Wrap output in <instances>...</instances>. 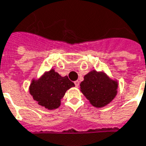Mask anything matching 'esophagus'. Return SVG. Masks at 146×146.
<instances>
[{"mask_svg": "<svg viewBox=\"0 0 146 146\" xmlns=\"http://www.w3.org/2000/svg\"><path fill=\"white\" fill-rule=\"evenodd\" d=\"M74 84H75V85H76V87H78L79 86H80V82H79L78 80H76V81L74 82Z\"/></svg>", "mask_w": 146, "mask_h": 146, "instance_id": "34e87169", "label": "esophagus"}]
</instances>
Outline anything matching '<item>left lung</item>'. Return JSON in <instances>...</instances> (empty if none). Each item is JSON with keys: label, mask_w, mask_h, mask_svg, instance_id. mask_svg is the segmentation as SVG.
I'll return each mask as SVG.
<instances>
[{"label": "left lung", "mask_w": 146, "mask_h": 146, "mask_svg": "<svg viewBox=\"0 0 146 146\" xmlns=\"http://www.w3.org/2000/svg\"><path fill=\"white\" fill-rule=\"evenodd\" d=\"M80 83V91L95 108H103L111 102L117 94L118 83L104 71L91 70Z\"/></svg>", "instance_id": "obj_1"}]
</instances>
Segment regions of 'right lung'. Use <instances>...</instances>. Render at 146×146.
<instances>
[{
  "mask_svg": "<svg viewBox=\"0 0 146 146\" xmlns=\"http://www.w3.org/2000/svg\"><path fill=\"white\" fill-rule=\"evenodd\" d=\"M75 86L67 76H61L53 69L45 72L38 79H32L29 93L41 106L48 110L58 108L66 90Z\"/></svg>",
  "mask_w": 146,
  "mask_h": 146,
  "instance_id": "right-lung-1",
  "label": "right lung"
}]
</instances>
